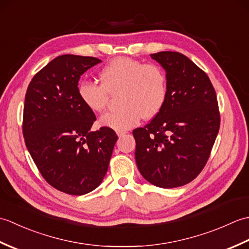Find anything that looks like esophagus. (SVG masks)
<instances>
[{"label":"esophagus","mask_w":249,"mask_h":249,"mask_svg":"<svg viewBox=\"0 0 249 249\" xmlns=\"http://www.w3.org/2000/svg\"><path fill=\"white\" fill-rule=\"evenodd\" d=\"M125 134H126V131H118V136H119V138H121V137L125 136Z\"/></svg>","instance_id":"esophagus-1"}]
</instances>
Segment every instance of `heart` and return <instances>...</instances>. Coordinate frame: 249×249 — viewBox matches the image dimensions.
<instances>
[{"label": "heart", "instance_id": "heart-1", "mask_svg": "<svg viewBox=\"0 0 249 249\" xmlns=\"http://www.w3.org/2000/svg\"><path fill=\"white\" fill-rule=\"evenodd\" d=\"M100 83L82 81L78 95L82 104L93 112L107 107L110 95L119 94L121 108L106 112L99 120L105 127L118 131L127 130L141 118L151 120L166 104L168 80L165 70L155 63L115 57L99 72Z\"/></svg>", "mask_w": 249, "mask_h": 249}]
</instances>
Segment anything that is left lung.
<instances>
[{
  "mask_svg": "<svg viewBox=\"0 0 249 249\" xmlns=\"http://www.w3.org/2000/svg\"><path fill=\"white\" fill-rule=\"evenodd\" d=\"M165 68L168 95L161 111L136 128V162L147 182L174 188L202 171L217 137L220 114L208 75L179 52L151 54Z\"/></svg>",
  "mask_w": 249,
  "mask_h": 249,
  "instance_id": "1",
  "label": "left lung"
}]
</instances>
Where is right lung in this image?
I'll return each mask as SVG.
<instances>
[{"label":"right lung","instance_id":"1","mask_svg":"<svg viewBox=\"0 0 249 249\" xmlns=\"http://www.w3.org/2000/svg\"><path fill=\"white\" fill-rule=\"evenodd\" d=\"M99 62L60 55L36 73L26 89L25 145L46 181L68 195H86L103 182L118 140L112 128L91 131L96 116L78 95L80 76Z\"/></svg>","mask_w":249,"mask_h":249}]
</instances>
